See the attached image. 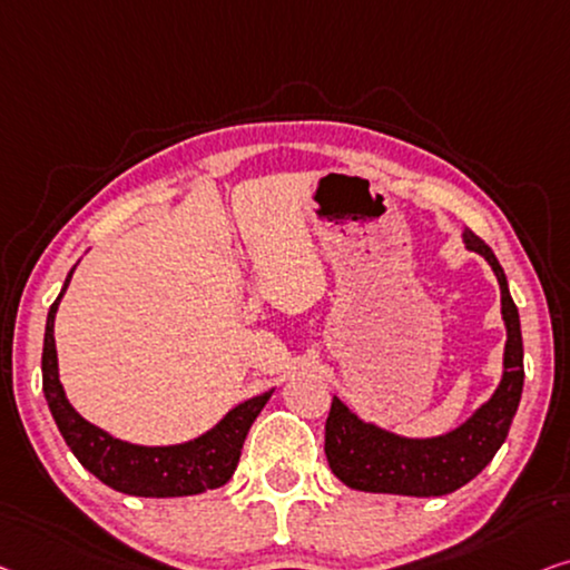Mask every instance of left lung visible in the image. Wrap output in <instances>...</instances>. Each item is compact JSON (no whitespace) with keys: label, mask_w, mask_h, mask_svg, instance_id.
Returning a JSON list of instances; mask_svg holds the SVG:
<instances>
[{"label":"left lung","mask_w":570,"mask_h":570,"mask_svg":"<svg viewBox=\"0 0 570 570\" xmlns=\"http://www.w3.org/2000/svg\"><path fill=\"white\" fill-rule=\"evenodd\" d=\"M463 240L465 248L489 261L502 288V317L507 325L502 384L469 422L448 435L428 440L399 438L363 422L333 396L325 422V455L345 487L371 494L443 497L475 479L507 440L524 384L520 312L509 296L504 268L499 266L494 250L471 230L463 233Z\"/></svg>","instance_id":"left-lung-1"}]
</instances>
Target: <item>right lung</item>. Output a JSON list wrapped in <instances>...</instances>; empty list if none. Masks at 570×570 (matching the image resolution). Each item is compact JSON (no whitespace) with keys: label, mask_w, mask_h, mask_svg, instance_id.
<instances>
[{"label":"right lung","mask_w":570,"mask_h":570,"mask_svg":"<svg viewBox=\"0 0 570 570\" xmlns=\"http://www.w3.org/2000/svg\"><path fill=\"white\" fill-rule=\"evenodd\" d=\"M71 276L73 268L66 276L58 299L50 304L46 340H42V394H46L50 414H53L71 453L101 483L130 497H191L207 489L225 487L240 461V450L250 424L266 406L271 392L237 404L209 432L181 445L146 448L107 435L105 430L95 428L68 404L61 379H58L53 322Z\"/></svg>","instance_id":"add662e5"}]
</instances>
